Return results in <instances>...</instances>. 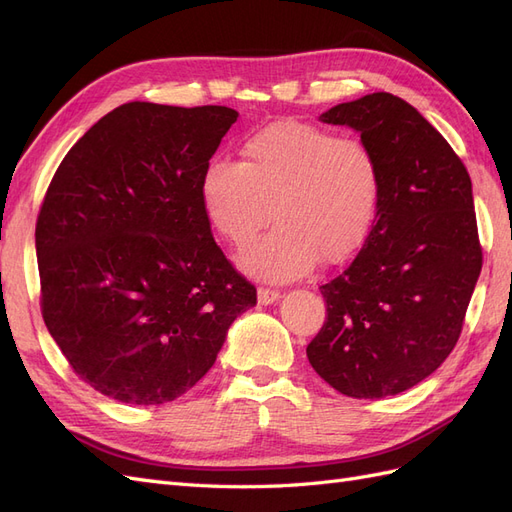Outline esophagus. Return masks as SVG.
I'll return each instance as SVG.
<instances>
[{
  "label": "esophagus",
  "instance_id": "34e87169",
  "mask_svg": "<svg viewBox=\"0 0 512 512\" xmlns=\"http://www.w3.org/2000/svg\"><path fill=\"white\" fill-rule=\"evenodd\" d=\"M282 294L280 290H273V288H258V303L260 305H271L275 303L277 299H280Z\"/></svg>",
  "mask_w": 512,
  "mask_h": 512
}]
</instances>
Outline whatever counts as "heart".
Returning a JSON list of instances; mask_svg holds the SVG:
<instances>
[{"label":"heart","instance_id":"obj_1","mask_svg":"<svg viewBox=\"0 0 512 512\" xmlns=\"http://www.w3.org/2000/svg\"><path fill=\"white\" fill-rule=\"evenodd\" d=\"M382 164L356 134L284 119L245 136L241 162L211 160L200 175L209 226L237 252L277 226L241 260L269 282L299 280L361 250L382 203Z\"/></svg>","mask_w":512,"mask_h":512}]
</instances>
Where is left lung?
<instances>
[{
    "label": "left lung",
    "mask_w": 512,
    "mask_h": 512,
    "mask_svg": "<svg viewBox=\"0 0 512 512\" xmlns=\"http://www.w3.org/2000/svg\"><path fill=\"white\" fill-rule=\"evenodd\" d=\"M376 149L382 203L363 250L320 286L327 320L307 346L335 391L380 399L412 389L453 352L483 267L472 181L446 138L386 91L320 115Z\"/></svg>",
    "instance_id": "8db88e82"
}]
</instances>
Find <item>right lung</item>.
<instances>
[{"label": "right lung", "instance_id": "add662e5", "mask_svg": "<svg viewBox=\"0 0 512 512\" xmlns=\"http://www.w3.org/2000/svg\"><path fill=\"white\" fill-rule=\"evenodd\" d=\"M237 117L121 104L55 170L36 222L42 318L106 397L158 406L188 393L256 305L200 203V175Z\"/></svg>", "mask_w": 512, "mask_h": 512}]
</instances>
